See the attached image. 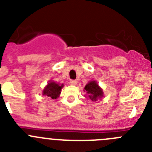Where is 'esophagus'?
I'll use <instances>...</instances> for the list:
<instances>
[{
  "label": "esophagus",
  "instance_id": "34e87169",
  "mask_svg": "<svg viewBox=\"0 0 152 152\" xmlns=\"http://www.w3.org/2000/svg\"><path fill=\"white\" fill-rule=\"evenodd\" d=\"M77 83V81L76 80H70V84H72V85H76Z\"/></svg>",
  "mask_w": 152,
  "mask_h": 152
}]
</instances>
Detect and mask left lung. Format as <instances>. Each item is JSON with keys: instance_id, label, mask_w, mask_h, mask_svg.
<instances>
[{"instance_id": "left-lung-1", "label": "left lung", "mask_w": 152, "mask_h": 152, "mask_svg": "<svg viewBox=\"0 0 152 152\" xmlns=\"http://www.w3.org/2000/svg\"><path fill=\"white\" fill-rule=\"evenodd\" d=\"M84 89L88 93L90 99L93 101L96 100L98 98H101L103 96V91L98 86L96 81H91L84 87Z\"/></svg>"}]
</instances>
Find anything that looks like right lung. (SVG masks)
Returning a JSON list of instances; mask_svg holds the SVG:
<instances>
[{
  "instance_id": "1",
  "label": "right lung",
  "mask_w": 152,
  "mask_h": 152,
  "mask_svg": "<svg viewBox=\"0 0 152 152\" xmlns=\"http://www.w3.org/2000/svg\"><path fill=\"white\" fill-rule=\"evenodd\" d=\"M63 84L60 86L58 84H56L53 81H50L48 84V85L45 87L42 94H43V95H46L47 96H50L52 99H56L58 96H59Z\"/></svg>"
}]
</instances>
